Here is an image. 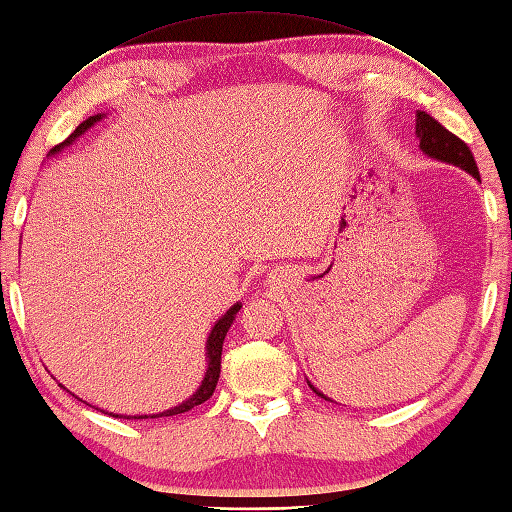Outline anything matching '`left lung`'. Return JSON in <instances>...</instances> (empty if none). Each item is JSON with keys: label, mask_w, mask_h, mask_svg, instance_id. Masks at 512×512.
Instances as JSON below:
<instances>
[{"label": "left lung", "mask_w": 512, "mask_h": 512, "mask_svg": "<svg viewBox=\"0 0 512 512\" xmlns=\"http://www.w3.org/2000/svg\"><path fill=\"white\" fill-rule=\"evenodd\" d=\"M416 138L420 142V151H423L425 155L434 157V160L449 162L453 166L467 170L469 175H473L475 179L480 181V170H478V164H475V160H473V153H471L469 146L464 144L458 138V135H453L451 131H447L436 118H431L429 113H425V111H416ZM311 388H313V385H311ZM313 392L317 396H322V399L331 401L317 388H313Z\"/></svg>", "instance_id": "1"}]
</instances>
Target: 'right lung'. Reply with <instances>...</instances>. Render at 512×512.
<instances>
[{
    "instance_id": "1",
    "label": "right lung",
    "mask_w": 512,
    "mask_h": 512,
    "mask_svg": "<svg viewBox=\"0 0 512 512\" xmlns=\"http://www.w3.org/2000/svg\"><path fill=\"white\" fill-rule=\"evenodd\" d=\"M102 116H89L85 122H81L76 127V131L70 135V138H67L65 142H61L59 146H54V149L50 151L52 155L56 153V151H61L63 146H67V144H72L78 135H83L89 127H94V124L100 120ZM241 311V302H236L234 306H230V309H227V313L223 315V317H219L217 320V324L212 326V331H210V337H208V344H206V359H208V370H206V377H203V381H201V385L197 388V392L190 396L188 401H184V403H179L177 407H170V410H166V412H160V414H140V416H127V414H113V412H105V414H109V416H113V418H127V420H142V418H162V416H177V414H184V412H188V410H192V407H197V405H201V403H206L210 396H212V392H214V388H217V381H219V374H221V352H223V342H225V335H227V331H230V326H232V322H234V317H236V313ZM63 388V385H61ZM98 410V407H96ZM102 412V410H100Z\"/></svg>"
}]
</instances>
